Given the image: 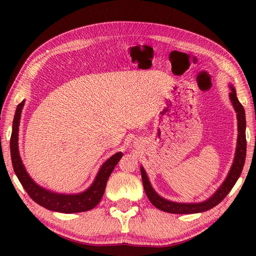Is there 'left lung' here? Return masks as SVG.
Masks as SVG:
<instances>
[{
  "instance_id": "8db88e82",
  "label": "left lung",
  "mask_w": 256,
  "mask_h": 256,
  "mask_svg": "<svg viewBox=\"0 0 256 256\" xmlns=\"http://www.w3.org/2000/svg\"><path fill=\"white\" fill-rule=\"evenodd\" d=\"M230 86V94L229 98L232 103L234 111L236 113V120H238V140H236V148L234 158L231 165V168L226 179L220 184V187L216 190L214 194L200 202H176V201H170L165 198H162L155 192V189L152 187V184L148 179V174H146L144 167L140 166V174H142V180L144 190L146 196L150 199V201L153 204L157 209L162 211L170 212V214H199V212H204L206 210H210L219 204L222 200L226 198V196L230 192V190L234 186L236 180L240 177L244 162H246V111H244L243 106L238 100L236 98V88L232 84Z\"/></svg>"
}]
</instances>
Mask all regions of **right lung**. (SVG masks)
I'll return each mask as SVG.
<instances>
[{
    "label": "right lung",
    "instance_id": "right-lung-1",
    "mask_svg": "<svg viewBox=\"0 0 256 256\" xmlns=\"http://www.w3.org/2000/svg\"><path fill=\"white\" fill-rule=\"evenodd\" d=\"M24 104L25 100L22 101L18 108H16L10 143L13 170L20 182L22 184V186L24 187L26 192L30 194V197L36 204L44 206V208L48 210L62 212V214H76V212H84L94 209L100 202L102 196L104 194L108 179L112 174L114 167L116 166L120 160H121L123 153L122 152H118V153L112 155L110 158L103 162L99 172L96 174L94 182L82 192L58 194L46 188H42L32 180V177L28 175L20 156L18 131L20 114Z\"/></svg>",
    "mask_w": 256,
    "mask_h": 256
}]
</instances>
